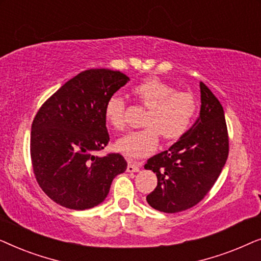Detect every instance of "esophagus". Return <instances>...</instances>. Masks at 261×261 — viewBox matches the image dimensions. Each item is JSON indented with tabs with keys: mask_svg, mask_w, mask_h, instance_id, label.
<instances>
[{
	"mask_svg": "<svg viewBox=\"0 0 261 261\" xmlns=\"http://www.w3.org/2000/svg\"><path fill=\"white\" fill-rule=\"evenodd\" d=\"M141 166H142L141 163L129 162L127 165V172H139L141 169Z\"/></svg>",
	"mask_w": 261,
	"mask_h": 261,
	"instance_id": "obj_1",
	"label": "esophagus"
}]
</instances>
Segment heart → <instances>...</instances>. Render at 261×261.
<instances>
[{
	"mask_svg": "<svg viewBox=\"0 0 261 261\" xmlns=\"http://www.w3.org/2000/svg\"><path fill=\"white\" fill-rule=\"evenodd\" d=\"M132 92L147 108L142 129L130 132L115 142L116 151L128 158H142L154 151L159 135L173 141L187 133L197 113V102L190 91L177 90L174 85L156 77H149L134 85ZM126 102L113 94L105 105V119L110 127L122 130L126 127Z\"/></svg>",
	"mask_w": 261,
	"mask_h": 261,
	"instance_id": "b5f03b06",
	"label": "heart"
}]
</instances>
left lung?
<instances>
[{
    "mask_svg": "<svg viewBox=\"0 0 261 261\" xmlns=\"http://www.w3.org/2000/svg\"><path fill=\"white\" fill-rule=\"evenodd\" d=\"M199 88L201 110L194 126L145 165L158 178L146 199L159 212L179 213L201 202L227 162L229 140L223 108L204 83Z\"/></svg>",
    "mask_w": 261,
    "mask_h": 261,
    "instance_id": "left-lung-1",
    "label": "left lung"
}]
</instances>
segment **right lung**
<instances>
[{
	"label": "right lung",
	"mask_w": 261,
	"mask_h": 261,
	"mask_svg": "<svg viewBox=\"0 0 261 261\" xmlns=\"http://www.w3.org/2000/svg\"><path fill=\"white\" fill-rule=\"evenodd\" d=\"M128 81L120 71H83L38 110L31 132L32 165L42 191L62 206L94 208L106 199L114 178L126 171L119 153H94L109 141L107 99Z\"/></svg>",
	"instance_id": "obj_1"
}]
</instances>
